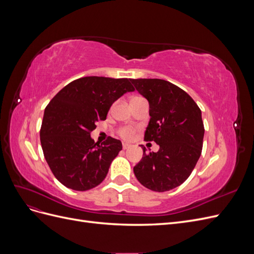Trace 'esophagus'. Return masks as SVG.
<instances>
[{
  "label": "esophagus",
  "mask_w": 254,
  "mask_h": 254,
  "mask_svg": "<svg viewBox=\"0 0 254 254\" xmlns=\"http://www.w3.org/2000/svg\"><path fill=\"white\" fill-rule=\"evenodd\" d=\"M130 146H131V145L128 144V143H123V149H128Z\"/></svg>",
  "instance_id": "obj_1"
}]
</instances>
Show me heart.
Segmentation results:
<instances>
[{"label":"heart","mask_w":254,"mask_h":254,"mask_svg":"<svg viewBox=\"0 0 254 254\" xmlns=\"http://www.w3.org/2000/svg\"><path fill=\"white\" fill-rule=\"evenodd\" d=\"M135 132V128L132 126H125V127H122L119 130V133L122 137H124L126 140H130L132 139V136Z\"/></svg>","instance_id":"b5f03b06"}]
</instances>
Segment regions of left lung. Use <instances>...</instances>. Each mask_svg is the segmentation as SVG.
Listing matches in <instances>:
<instances>
[{
  "mask_svg": "<svg viewBox=\"0 0 254 254\" xmlns=\"http://www.w3.org/2000/svg\"><path fill=\"white\" fill-rule=\"evenodd\" d=\"M148 101L149 123L144 140L155 141L160 149L146 153L133 167L139 182L151 190L179 187L193 172L201 155L204 127L201 110L186 91L157 78L131 79Z\"/></svg>",
  "mask_w": 254,
  "mask_h": 254,
  "instance_id": "obj_1",
  "label": "left lung"
}]
</instances>
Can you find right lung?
<instances>
[{"mask_svg": "<svg viewBox=\"0 0 254 254\" xmlns=\"http://www.w3.org/2000/svg\"><path fill=\"white\" fill-rule=\"evenodd\" d=\"M132 91L128 78L88 76L66 84L49 103L40 141L52 173L64 187L88 190L106 178L122 142L109 136L99 145L90 133L106 120L112 104Z\"/></svg>", "mask_w": 254, "mask_h": 254, "instance_id": "right-lung-1", "label": "right lung"}]
</instances>
